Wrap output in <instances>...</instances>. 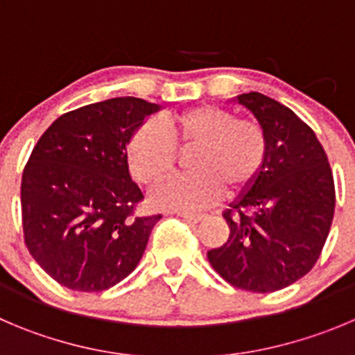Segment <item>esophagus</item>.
<instances>
[{
  "label": "esophagus",
  "mask_w": 355,
  "mask_h": 355,
  "mask_svg": "<svg viewBox=\"0 0 355 355\" xmlns=\"http://www.w3.org/2000/svg\"><path fill=\"white\" fill-rule=\"evenodd\" d=\"M182 218H184L185 223H191V224H198L201 220H205V215L203 214H182Z\"/></svg>",
  "instance_id": "1"
}]
</instances>
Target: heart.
I'll list each match as a JSON object with an SVG mask.
<instances>
[{
    "label": "heart",
    "instance_id": "heart-1",
    "mask_svg": "<svg viewBox=\"0 0 355 355\" xmlns=\"http://www.w3.org/2000/svg\"><path fill=\"white\" fill-rule=\"evenodd\" d=\"M179 152L194 150L189 168L194 175L175 178L155 189L159 208L194 211L230 196L247 193L268 162V137L252 119H236L231 110L200 105L164 119L145 121L129 137L125 159L132 178L154 187L173 173Z\"/></svg>",
    "mask_w": 355,
    "mask_h": 355
}]
</instances>
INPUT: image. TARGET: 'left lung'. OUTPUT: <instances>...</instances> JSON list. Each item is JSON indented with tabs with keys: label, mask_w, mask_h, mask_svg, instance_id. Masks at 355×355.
Listing matches in <instances>:
<instances>
[{
	"label": "left lung",
	"mask_w": 355,
	"mask_h": 355,
	"mask_svg": "<svg viewBox=\"0 0 355 355\" xmlns=\"http://www.w3.org/2000/svg\"><path fill=\"white\" fill-rule=\"evenodd\" d=\"M268 137L256 184L223 214L230 238L207 254L238 289L275 293L315 266L334 215V180L315 132L293 110L259 92L238 96Z\"/></svg>",
	"instance_id": "1"
}]
</instances>
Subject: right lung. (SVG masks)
I'll return each instance as SVG.
<instances>
[{
    "label": "right lung",
    "mask_w": 355,
    "mask_h": 355,
    "mask_svg": "<svg viewBox=\"0 0 355 355\" xmlns=\"http://www.w3.org/2000/svg\"><path fill=\"white\" fill-rule=\"evenodd\" d=\"M159 105L114 98L61 115L40 137L21 184L22 230L33 259L55 282L80 293L128 277L159 215L129 177L125 145Z\"/></svg>",
    "instance_id": "1"
}]
</instances>
